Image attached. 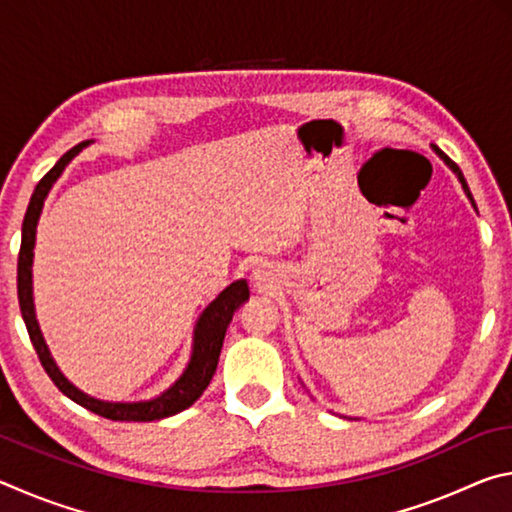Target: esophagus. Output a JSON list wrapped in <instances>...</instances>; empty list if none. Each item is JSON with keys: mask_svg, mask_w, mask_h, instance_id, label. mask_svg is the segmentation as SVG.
Here are the masks:
<instances>
[{"mask_svg": "<svg viewBox=\"0 0 512 512\" xmlns=\"http://www.w3.org/2000/svg\"><path fill=\"white\" fill-rule=\"evenodd\" d=\"M255 280H262V277H259V275H255Z\"/></svg>", "mask_w": 512, "mask_h": 512, "instance_id": "obj_1", "label": "esophagus"}]
</instances>
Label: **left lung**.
<instances>
[{
    "instance_id": "obj_1",
    "label": "left lung",
    "mask_w": 512,
    "mask_h": 512,
    "mask_svg": "<svg viewBox=\"0 0 512 512\" xmlns=\"http://www.w3.org/2000/svg\"><path fill=\"white\" fill-rule=\"evenodd\" d=\"M436 153L440 155V158H443V160L447 162V167H449V169H452V171L456 173V176H458V180H461V185H463V189H465V194H467V198H470V201H472V205H474V198H472V194H470V187H467V183H465V178H463V173H461V169H458V164H456L454 160H449V158H447V155H445L443 151H440V149H436Z\"/></svg>"
}]
</instances>
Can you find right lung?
Masks as SVG:
<instances>
[{"mask_svg":"<svg viewBox=\"0 0 512 512\" xmlns=\"http://www.w3.org/2000/svg\"><path fill=\"white\" fill-rule=\"evenodd\" d=\"M83 144H76L74 149H69L63 158H60L54 167H51L45 176L40 178V183L33 189V196L27 207V214H24V223H22V244H20V255H17V300H20V311L24 318V325H27L29 339L36 348L38 359L42 363V368L49 375V379L54 381L56 388L63 395H67L69 400L81 404L83 409H88L92 413L101 415V418L108 420H117V422H153V420H162L169 418V415H176L180 411H185L187 406H192L198 397L203 395V391L210 386V379L216 370V363H219V354H221V345L225 339V329H228L232 314L244 305L248 300V284L246 280H237L232 282L228 289H225L219 298H216L210 307H207L201 318H198L196 329H194V352L192 359H189V366L183 372L176 384H173L169 391H164L160 397L149 402H101L94 400V397L81 393L79 388L69 384V381L63 377V372L56 368L54 359L45 345V339H42L38 320H36V311H33V291H31V264H33V244H36V225L42 212V203L49 194L51 185L56 183V178L63 173L67 167V162L79 153Z\"/></svg>","mask_w":512,"mask_h":512,"instance_id":"1","label":"right lung"}]
</instances>
